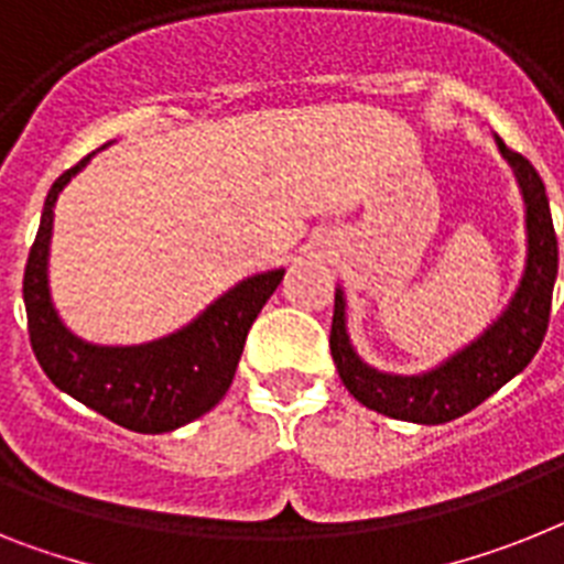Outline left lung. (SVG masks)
<instances>
[{"instance_id": "left-lung-1", "label": "left lung", "mask_w": 564, "mask_h": 564, "mask_svg": "<svg viewBox=\"0 0 564 564\" xmlns=\"http://www.w3.org/2000/svg\"><path fill=\"white\" fill-rule=\"evenodd\" d=\"M496 145L513 169L522 192L528 260L510 304L479 338L419 376L381 372L355 352L347 333V297L340 286L335 290L333 333H329L333 361L349 395L376 413L413 421V424H444L458 419L490 399L510 378L519 376L545 340L553 283L560 269V249H556L545 183L536 169L522 154L510 151L499 137Z\"/></svg>"}]
</instances>
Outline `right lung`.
<instances>
[{"instance_id": "1", "label": "right lung", "mask_w": 564, "mask_h": 564, "mask_svg": "<svg viewBox=\"0 0 564 564\" xmlns=\"http://www.w3.org/2000/svg\"><path fill=\"white\" fill-rule=\"evenodd\" d=\"M94 154L56 177L45 197L22 281L31 347L45 376L94 413L134 433H172L224 399L238 370L246 335L286 269H269L235 283L192 324L158 340L131 347L83 340L63 324L51 301L48 252L56 197Z\"/></svg>"}]
</instances>
